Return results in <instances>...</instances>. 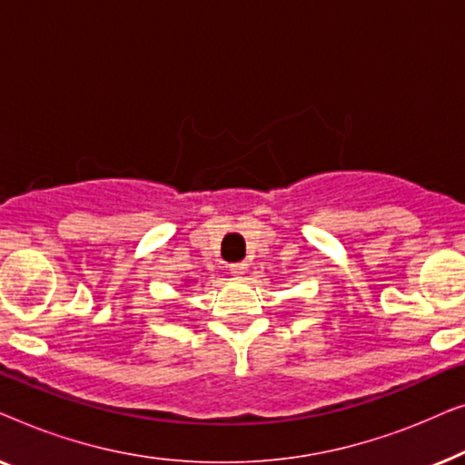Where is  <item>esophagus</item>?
<instances>
[{"instance_id": "34e87169", "label": "esophagus", "mask_w": 465, "mask_h": 465, "mask_svg": "<svg viewBox=\"0 0 465 465\" xmlns=\"http://www.w3.org/2000/svg\"><path fill=\"white\" fill-rule=\"evenodd\" d=\"M228 269H231L232 275H243V272L247 271V264L245 262H234V264L228 266Z\"/></svg>"}]
</instances>
